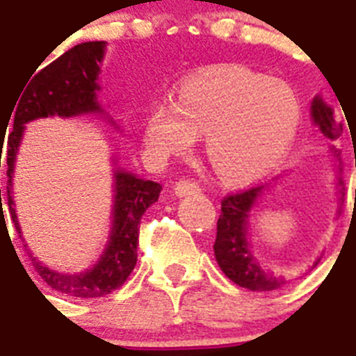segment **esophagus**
<instances>
[{
  "instance_id": "1",
  "label": "esophagus",
  "mask_w": 356,
  "mask_h": 356,
  "mask_svg": "<svg viewBox=\"0 0 356 356\" xmlns=\"http://www.w3.org/2000/svg\"><path fill=\"white\" fill-rule=\"evenodd\" d=\"M175 193L176 197H189V195H195V193H200V186L198 184H195V181L191 180H180L176 181L175 186Z\"/></svg>"
}]
</instances>
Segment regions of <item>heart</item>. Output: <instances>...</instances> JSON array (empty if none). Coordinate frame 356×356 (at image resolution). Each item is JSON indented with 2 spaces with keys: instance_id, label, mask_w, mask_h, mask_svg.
I'll return each mask as SVG.
<instances>
[{
  "instance_id": "heart-1",
  "label": "heart",
  "mask_w": 356,
  "mask_h": 356,
  "mask_svg": "<svg viewBox=\"0 0 356 356\" xmlns=\"http://www.w3.org/2000/svg\"><path fill=\"white\" fill-rule=\"evenodd\" d=\"M302 118L290 85L243 66H219L178 85L176 102L156 100L143 120V145L156 161L189 152L206 134V156L228 181L266 175L288 152Z\"/></svg>"
}]
</instances>
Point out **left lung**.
<instances>
[{
    "mask_svg": "<svg viewBox=\"0 0 356 356\" xmlns=\"http://www.w3.org/2000/svg\"><path fill=\"white\" fill-rule=\"evenodd\" d=\"M310 117H312L314 126H318L319 131L330 140V158H332V169H334L336 191L340 195L341 202L346 187L341 180V152L338 147H340L343 124L334 118V109L329 102L319 96L314 98L312 106H310ZM267 191H269V184H264V186L250 187L238 195H230L221 202V216L217 221V238L216 245H213L217 264L232 282L250 291H273L282 288L284 284H288L282 275L278 277L266 267H261L250 249L249 239H247L250 213ZM340 208L341 206H338L336 209V216L340 213ZM318 261L319 258L314 261V266H318Z\"/></svg>",
    "mask_w": 356,
    "mask_h": 356,
    "instance_id": "1",
    "label": "left lung"
}]
</instances>
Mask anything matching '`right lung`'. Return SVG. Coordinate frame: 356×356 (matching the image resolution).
Listing matches in <instances>:
<instances>
[{
  "mask_svg": "<svg viewBox=\"0 0 356 356\" xmlns=\"http://www.w3.org/2000/svg\"><path fill=\"white\" fill-rule=\"evenodd\" d=\"M107 42H81L57 57L54 63L44 66L40 72H33L31 78L24 83L18 98L15 102V117L8 126V120L1 124V148H3V131L10 128L7 137V152L3 163L7 165V206L10 219L15 222L16 232L22 238V227L16 216L13 178H15L16 158L20 150L22 139L26 134V124L38 118L59 117L74 118L85 115H98L109 122V126L118 131L117 122L109 113L102 107L98 92L102 90L98 79L102 74V63L106 57ZM42 63V60H40ZM40 66V65H38ZM37 70V68H35ZM113 167V206H111V230L107 236V243L95 266L81 273H60L48 267L37 256H31V261L37 273L49 288L59 293L79 299H95L104 297L117 290L129 277L137 264V245H139L140 217L145 216L154 202H158L161 186L158 181L147 180L120 167L117 156H111ZM1 167V150H0ZM0 222L3 225V208H1L0 189ZM7 228V225H5ZM9 234V232H7ZM24 239V238H22ZM27 247V243H26Z\"/></svg>",
  "mask_w": 356,
  "mask_h": 356,
  "instance_id": "add662e5",
  "label": "right lung"
}]
</instances>
